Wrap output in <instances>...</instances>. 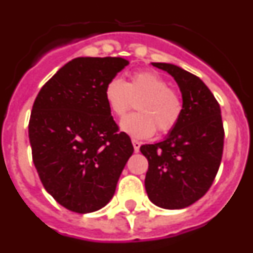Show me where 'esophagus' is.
Wrapping results in <instances>:
<instances>
[{
	"instance_id": "34e87169",
	"label": "esophagus",
	"mask_w": 253,
	"mask_h": 253,
	"mask_svg": "<svg viewBox=\"0 0 253 253\" xmlns=\"http://www.w3.org/2000/svg\"><path fill=\"white\" fill-rule=\"evenodd\" d=\"M131 143H133L134 151H135V152H138V151H139V148H140V144H142V143H140V142H138V140H135V139H133V140H131Z\"/></svg>"
}]
</instances>
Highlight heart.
Here are the masks:
<instances>
[{"label": "heart", "mask_w": 253, "mask_h": 253, "mask_svg": "<svg viewBox=\"0 0 253 253\" xmlns=\"http://www.w3.org/2000/svg\"><path fill=\"white\" fill-rule=\"evenodd\" d=\"M104 97L109 110L122 118L130 109L131 102L138 100L137 110L124 118L122 130L135 139L152 137L156 130L169 133L180 122L184 104L180 93L169 87V82L153 71H138L128 82L119 77L107 81Z\"/></svg>", "instance_id": "heart-1"}]
</instances>
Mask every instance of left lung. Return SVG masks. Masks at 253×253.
Returning <instances> with one entry per match:
<instances>
[{
	"label": "left lung",
	"mask_w": 253,
	"mask_h": 253,
	"mask_svg": "<svg viewBox=\"0 0 253 253\" xmlns=\"http://www.w3.org/2000/svg\"><path fill=\"white\" fill-rule=\"evenodd\" d=\"M152 64L175 78L184 111L163 142L140 147L148 160L144 185L153 204L182 209L207 194L220 166L224 144L220 106L195 75L175 64Z\"/></svg>",
	"instance_id": "8db88e82"
}]
</instances>
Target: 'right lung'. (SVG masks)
Masks as SVG:
<instances>
[{"label":"right lung","instance_id":"add662e5","mask_svg":"<svg viewBox=\"0 0 253 253\" xmlns=\"http://www.w3.org/2000/svg\"><path fill=\"white\" fill-rule=\"evenodd\" d=\"M129 62L75 58L42 87L29 122L33 162L45 190L66 209L92 213L115 194L133 154L104 97L105 84Z\"/></svg>","mask_w":253,"mask_h":253}]
</instances>
